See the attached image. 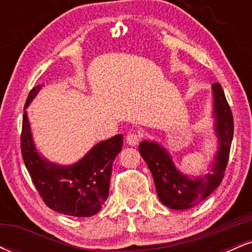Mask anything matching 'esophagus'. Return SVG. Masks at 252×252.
Returning a JSON list of instances; mask_svg holds the SVG:
<instances>
[{"label":"esophagus","mask_w":252,"mask_h":252,"mask_svg":"<svg viewBox=\"0 0 252 252\" xmlns=\"http://www.w3.org/2000/svg\"><path fill=\"white\" fill-rule=\"evenodd\" d=\"M141 140V135L137 134V132H129L128 135L126 136V144H129V146H137L138 142H140Z\"/></svg>","instance_id":"esophagus-1"}]
</instances>
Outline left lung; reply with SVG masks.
<instances>
[{"label":"left lung","mask_w":252,"mask_h":252,"mask_svg":"<svg viewBox=\"0 0 252 252\" xmlns=\"http://www.w3.org/2000/svg\"><path fill=\"white\" fill-rule=\"evenodd\" d=\"M212 92L215 131L219 146L211 173L192 179L176 168L169 153L161 144L142 141L138 147V152L152 172L158 199L168 209L194 207L206 199L224 178L233 137V117L220 84H212Z\"/></svg>","instance_id":"left-lung-1"}]
</instances>
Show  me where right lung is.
<instances>
[{
    "label": "right lung",
    "mask_w": 252,
    "mask_h": 252,
    "mask_svg": "<svg viewBox=\"0 0 252 252\" xmlns=\"http://www.w3.org/2000/svg\"><path fill=\"white\" fill-rule=\"evenodd\" d=\"M43 85L31 90L25 110ZM123 135L102 141L71 166L50 162L37 153L28 121L22 118L21 153L32 181L51 210L72 217H91L108 199L112 163L122 150Z\"/></svg>",
    "instance_id": "add662e5"
}]
</instances>
